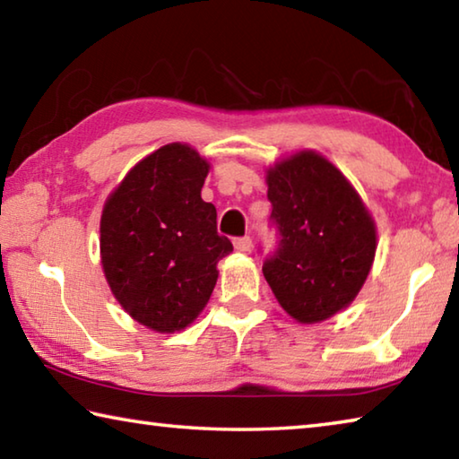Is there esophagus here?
<instances>
[{
	"mask_svg": "<svg viewBox=\"0 0 459 459\" xmlns=\"http://www.w3.org/2000/svg\"><path fill=\"white\" fill-rule=\"evenodd\" d=\"M235 248L238 253H248L253 248V238L251 237H238L235 238Z\"/></svg>",
	"mask_w": 459,
	"mask_h": 459,
	"instance_id": "obj_1",
	"label": "esophagus"
}]
</instances>
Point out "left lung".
Returning a JSON list of instances; mask_svg holds the SVG:
<instances>
[{
	"instance_id": "obj_1",
	"label": "left lung",
	"mask_w": 459,
	"mask_h": 459,
	"mask_svg": "<svg viewBox=\"0 0 459 459\" xmlns=\"http://www.w3.org/2000/svg\"><path fill=\"white\" fill-rule=\"evenodd\" d=\"M279 245L263 274L299 323H319L353 301L371 271L377 235L359 195L327 158L303 150L266 172Z\"/></svg>"
}]
</instances>
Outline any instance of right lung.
<instances>
[{
  "label": "right lung",
  "mask_w": 459,
  "mask_h": 459,
  "mask_svg": "<svg viewBox=\"0 0 459 459\" xmlns=\"http://www.w3.org/2000/svg\"><path fill=\"white\" fill-rule=\"evenodd\" d=\"M208 162L186 144L140 160L104 204L100 253L108 285L132 319L158 333L193 323L232 243L201 198Z\"/></svg>",
  "instance_id": "right-lung-1"
}]
</instances>
